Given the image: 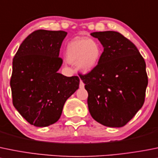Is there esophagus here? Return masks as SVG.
I'll list each match as a JSON object with an SVG mask.
<instances>
[{
    "mask_svg": "<svg viewBox=\"0 0 158 158\" xmlns=\"http://www.w3.org/2000/svg\"><path fill=\"white\" fill-rule=\"evenodd\" d=\"M79 88H84V83L82 80H80V83H79Z\"/></svg>",
    "mask_w": 158,
    "mask_h": 158,
    "instance_id": "34e87169",
    "label": "esophagus"
}]
</instances>
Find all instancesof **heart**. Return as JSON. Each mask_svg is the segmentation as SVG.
<instances>
[{"label": "heart", "mask_w": 158, "mask_h": 158, "mask_svg": "<svg viewBox=\"0 0 158 158\" xmlns=\"http://www.w3.org/2000/svg\"><path fill=\"white\" fill-rule=\"evenodd\" d=\"M102 54V48L93 39L76 38L69 43L66 48V59L70 63H76L78 69L88 73L96 68Z\"/></svg>", "instance_id": "heart-1"}]
</instances>
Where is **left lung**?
Segmentation results:
<instances>
[{
  "instance_id": "8db88e82",
  "label": "left lung",
  "mask_w": 158,
  "mask_h": 158,
  "mask_svg": "<svg viewBox=\"0 0 158 158\" xmlns=\"http://www.w3.org/2000/svg\"><path fill=\"white\" fill-rule=\"evenodd\" d=\"M91 35L104 48L96 68L79 75L88 92L89 110L98 123L121 127L143 105L148 83L146 63L135 45L119 32Z\"/></svg>"
}]
</instances>
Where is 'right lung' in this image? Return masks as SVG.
<instances>
[{
    "label": "right lung",
    "instance_id": "right-lung-1",
    "mask_svg": "<svg viewBox=\"0 0 158 158\" xmlns=\"http://www.w3.org/2000/svg\"><path fill=\"white\" fill-rule=\"evenodd\" d=\"M67 32L37 30L23 41L13 59L12 102L30 124L48 127L59 120L64 104L79 89L78 76L58 73L61 45Z\"/></svg>",
    "mask_w": 158,
    "mask_h": 158
}]
</instances>
